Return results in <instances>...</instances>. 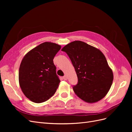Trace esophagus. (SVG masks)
Masks as SVG:
<instances>
[{
	"instance_id": "34e87169",
	"label": "esophagus",
	"mask_w": 132,
	"mask_h": 132,
	"mask_svg": "<svg viewBox=\"0 0 132 132\" xmlns=\"http://www.w3.org/2000/svg\"><path fill=\"white\" fill-rule=\"evenodd\" d=\"M63 79H64V80H67V77L66 75L63 76Z\"/></svg>"
}]
</instances>
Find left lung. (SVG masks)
<instances>
[{"label":"left lung","mask_w":132,"mask_h":132,"mask_svg":"<svg viewBox=\"0 0 132 132\" xmlns=\"http://www.w3.org/2000/svg\"><path fill=\"white\" fill-rule=\"evenodd\" d=\"M62 51L68 55L78 77L75 93L85 102L94 103L104 97L112 84L113 75L105 55L85 42L75 41Z\"/></svg>","instance_id":"left-lung-1"}]
</instances>
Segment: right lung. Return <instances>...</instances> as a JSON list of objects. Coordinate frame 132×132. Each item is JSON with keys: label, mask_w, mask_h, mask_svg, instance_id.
Segmentation results:
<instances>
[{"label": "right lung", "mask_w": 132, "mask_h": 132, "mask_svg": "<svg viewBox=\"0 0 132 132\" xmlns=\"http://www.w3.org/2000/svg\"><path fill=\"white\" fill-rule=\"evenodd\" d=\"M61 46L42 43L28 52L19 68V80L25 96L35 103L48 100L54 94L60 82L54 57Z\"/></svg>", "instance_id": "obj_1"}]
</instances>
